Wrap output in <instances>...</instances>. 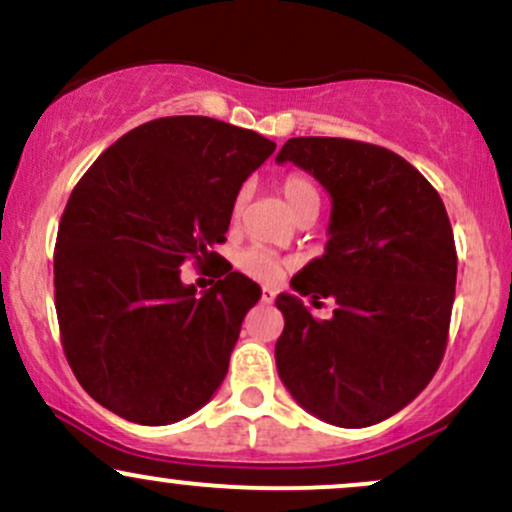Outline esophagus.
<instances>
[{"label": "esophagus", "mask_w": 512, "mask_h": 512, "mask_svg": "<svg viewBox=\"0 0 512 512\" xmlns=\"http://www.w3.org/2000/svg\"><path fill=\"white\" fill-rule=\"evenodd\" d=\"M274 296H276V291L269 289V286H264V289H262V303H272Z\"/></svg>", "instance_id": "esophagus-1"}]
</instances>
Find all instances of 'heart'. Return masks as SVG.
<instances>
[{
  "label": "heart",
  "instance_id": "obj_1",
  "mask_svg": "<svg viewBox=\"0 0 512 512\" xmlns=\"http://www.w3.org/2000/svg\"><path fill=\"white\" fill-rule=\"evenodd\" d=\"M281 195H284L286 204L293 211V216H301L303 211H317L320 209V187L310 178L308 173H289L281 180ZM250 190L240 187L236 199L231 204V221L236 223L243 214L245 202H248ZM238 267L245 274L257 281H274L281 274V260L267 248H248L238 255Z\"/></svg>",
  "mask_w": 512,
  "mask_h": 512
}]
</instances>
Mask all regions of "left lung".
Wrapping results in <instances>:
<instances>
[{
    "instance_id": "obj_1",
    "label": "left lung",
    "mask_w": 512,
    "mask_h": 512,
    "mask_svg": "<svg viewBox=\"0 0 512 512\" xmlns=\"http://www.w3.org/2000/svg\"><path fill=\"white\" fill-rule=\"evenodd\" d=\"M296 163L330 192V240L291 279L298 295L334 297L315 321L281 293V383L305 411L342 428L390 419L431 383L448 346L457 252L443 199L383 146L296 137L276 163Z\"/></svg>"
}]
</instances>
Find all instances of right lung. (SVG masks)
<instances>
[{
  "label": "right lung",
  "mask_w": 512,
  "mask_h": 512,
  "mask_svg": "<svg viewBox=\"0 0 512 512\" xmlns=\"http://www.w3.org/2000/svg\"><path fill=\"white\" fill-rule=\"evenodd\" d=\"M262 134L202 115L158 117L96 158L64 207L55 308L81 387L122 419L166 426L195 414L226 378L255 281L220 262L195 297L182 261L223 260L240 185L274 154Z\"/></svg>",
  "instance_id": "obj_1"
}]
</instances>
